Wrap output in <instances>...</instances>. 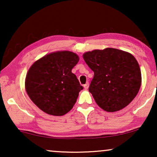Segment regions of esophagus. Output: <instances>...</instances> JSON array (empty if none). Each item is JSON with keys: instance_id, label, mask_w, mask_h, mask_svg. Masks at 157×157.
Segmentation results:
<instances>
[{"instance_id": "esophagus-1", "label": "esophagus", "mask_w": 157, "mask_h": 157, "mask_svg": "<svg viewBox=\"0 0 157 157\" xmlns=\"http://www.w3.org/2000/svg\"><path fill=\"white\" fill-rule=\"evenodd\" d=\"M89 82H87V83H86V84H85L84 85V86H83V87H84V89H89Z\"/></svg>"}]
</instances>
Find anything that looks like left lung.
<instances>
[{
  "mask_svg": "<svg viewBox=\"0 0 157 157\" xmlns=\"http://www.w3.org/2000/svg\"><path fill=\"white\" fill-rule=\"evenodd\" d=\"M83 59L94 73L89 91L102 109L120 111L134 100L142 77L138 62L131 54L106 48L86 52Z\"/></svg>",
  "mask_w": 157,
  "mask_h": 157,
  "instance_id": "8db88e82",
  "label": "left lung"
}]
</instances>
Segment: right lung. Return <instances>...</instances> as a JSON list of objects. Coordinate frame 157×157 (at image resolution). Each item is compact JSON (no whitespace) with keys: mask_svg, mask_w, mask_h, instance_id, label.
Masks as SVG:
<instances>
[{"mask_svg":"<svg viewBox=\"0 0 157 157\" xmlns=\"http://www.w3.org/2000/svg\"><path fill=\"white\" fill-rule=\"evenodd\" d=\"M78 55L69 51L52 52L35 61L26 75L25 87L32 101L48 114L62 116L73 108L83 89L71 69Z\"/></svg>","mask_w":157,"mask_h":157,"instance_id":"add662e5","label":"right lung"}]
</instances>
